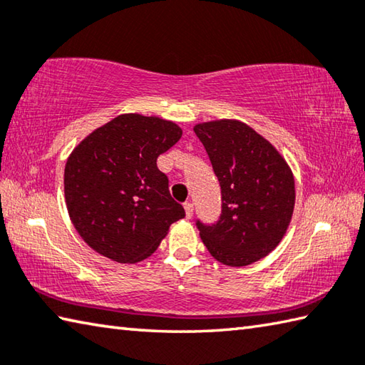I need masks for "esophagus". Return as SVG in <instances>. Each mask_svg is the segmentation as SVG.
<instances>
[{"instance_id":"34e87169","label":"esophagus","mask_w":365,"mask_h":365,"mask_svg":"<svg viewBox=\"0 0 365 365\" xmlns=\"http://www.w3.org/2000/svg\"><path fill=\"white\" fill-rule=\"evenodd\" d=\"M183 207H185V215H187V218L193 217V210H195L193 204H191V202H185Z\"/></svg>"}]
</instances>
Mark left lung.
Wrapping results in <instances>:
<instances>
[{"label": "left lung", "mask_w": 365, "mask_h": 365, "mask_svg": "<svg viewBox=\"0 0 365 365\" xmlns=\"http://www.w3.org/2000/svg\"><path fill=\"white\" fill-rule=\"evenodd\" d=\"M222 187V215L197 222L210 255L228 267H247L273 252L292 220L294 174L267 138L237 119L195 125Z\"/></svg>", "instance_id": "left-lung-1"}]
</instances>
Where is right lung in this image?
Wrapping results in <instances>:
<instances>
[{
    "label": "right lung",
    "instance_id": "add662e5",
    "mask_svg": "<svg viewBox=\"0 0 365 365\" xmlns=\"http://www.w3.org/2000/svg\"><path fill=\"white\" fill-rule=\"evenodd\" d=\"M180 137L169 119L124 113L73 148L63 174L65 204L78 235L97 254L118 263L142 262L185 217L156 165Z\"/></svg>",
    "mask_w": 365,
    "mask_h": 365
}]
</instances>
